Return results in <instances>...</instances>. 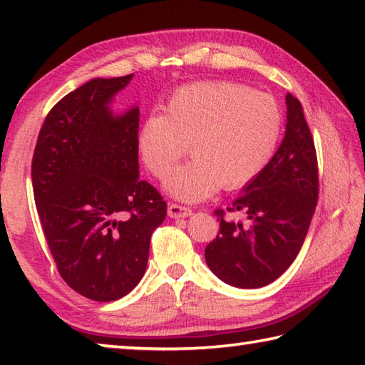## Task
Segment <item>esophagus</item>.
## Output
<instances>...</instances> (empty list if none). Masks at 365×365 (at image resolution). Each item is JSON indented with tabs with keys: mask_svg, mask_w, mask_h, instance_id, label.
I'll list each match as a JSON object with an SVG mask.
<instances>
[{
	"mask_svg": "<svg viewBox=\"0 0 365 365\" xmlns=\"http://www.w3.org/2000/svg\"><path fill=\"white\" fill-rule=\"evenodd\" d=\"M168 214L172 219H180V217H190V215L193 214V211H191L190 207H185V206L170 202V205L168 206Z\"/></svg>",
	"mask_w": 365,
	"mask_h": 365,
	"instance_id": "esophagus-1",
	"label": "esophagus"
}]
</instances>
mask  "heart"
<instances>
[{
  "label": "heart",
  "mask_w": 365,
  "mask_h": 365,
  "mask_svg": "<svg viewBox=\"0 0 365 365\" xmlns=\"http://www.w3.org/2000/svg\"><path fill=\"white\" fill-rule=\"evenodd\" d=\"M283 114L274 96L233 82L178 88L164 114L153 113L138 132V150L153 175L163 178L188 151L187 164L165 178L164 190L196 202L220 188H242L274 158Z\"/></svg>",
  "instance_id": "obj_1"
}]
</instances>
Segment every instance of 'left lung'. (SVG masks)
I'll use <instances>...</instances> for the list:
<instances>
[{"mask_svg": "<svg viewBox=\"0 0 365 365\" xmlns=\"http://www.w3.org/2000/svg\"><path fill=\"white\" fill-rule=\"evenodd\" d=\"M287 127L267 168L227 211H242L248 224L224 219L206 246V262L227 285L261 288L285 272L298 256L319 197L317 156L301 103L285 96Z\"/></svg>", "mask_w": 365, "mask_h": 365, "instance_id": "left-lung-1", "label": "left lung"}]
</instances>
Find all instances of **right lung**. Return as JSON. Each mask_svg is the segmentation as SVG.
Instances as JSON below:
<instances>
[{"label":"right lung","instance_id":"obj_1","mask_svg":"<svg viewBox=\"0 0 365 365\" xmlns=\"http://www.w3.org/2000/svg\"><path fill=\"white\" fill-rule=\"evenodd\" d=\"M132 77L93 78L66 95L43 122L32 159L35 205L59 274L103 302L138 285L168 212L140 180L138 106L110 109Z\"/></svg>","mask_w":365,"mask_h":365}]
</instances>
